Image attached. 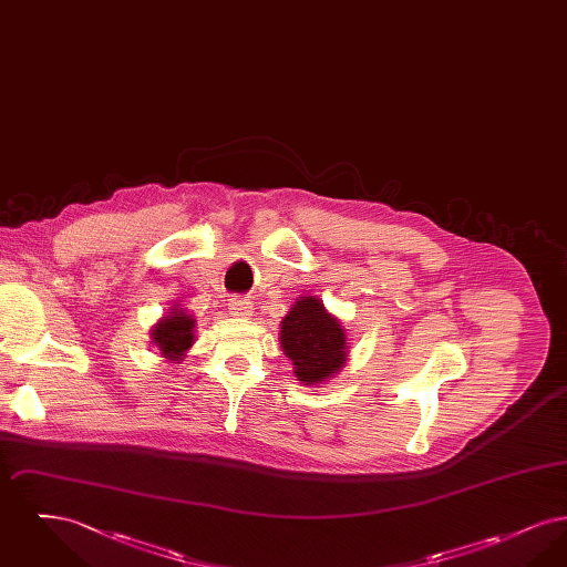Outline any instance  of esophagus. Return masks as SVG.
Returning <instances> with one entry per match:
<instances>
[{"mask_svg":"<svg viewBox=\"0 0 567 567\" xmlns=\"http://www.w3.org/2000/svg\"><path fill=\"white\" fill-rule=\"evenodd\" d=\"M229 315L236 319H248L252 315V303L244 297H231L229 299Z\"/></svg>","mask_w":567,"mask_h":567,"instance_id":"obj_1","label":"esophagus"}]
</instances>
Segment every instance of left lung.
I'll list each match as a JSON object with an SVG mask.
<instances>
[{"label":"left lung","mask_w":567,"mask_h":567,"mask_svg":"<svg viewBox=\"0 0 567 567\" xmlns=\"http://www.w3.org/2000/svg\"><path fill=\"white\" fill-rule=\"evenodd\" d=\"M280 347L293 361V374L301 384H323L336 377L349 359L347 329L323 301L301 296L280 323Z\"/></svg>","instance_id":"1"}]
</instances>
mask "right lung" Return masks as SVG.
<instances>
[{
  "label": "right lung",
  "mask_w": 567,
  "mask_h": 567,
  "mask_svg": "<svg viewBox=\"0 0 567 567\" xmlns=\"http://www.w3.org/2000/svg\"><path fill=\"white\" fill-rule=\"evenodd\" d=\"M151 342L167 361H183L195 342V319L181 303H174L157 323L151 327Z\"/></svg>",
  "instance_id": "add662e5"
}]
</instances>
